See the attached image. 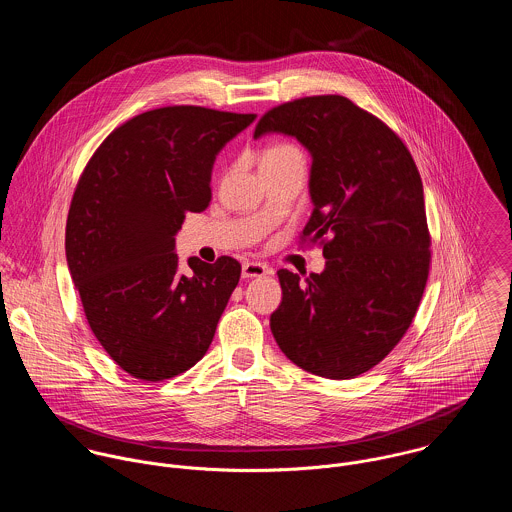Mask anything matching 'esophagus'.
Segmentation results:
<instances>
[{
  "instance_id": "34e87169",
  "label": "esophagus",
  "mask_w": 512,
  "mask_h": 512,
  "mask_svg": "<svg viewBox=\"0 0 512 512\" xmlns=\"http://www.w3.org/2000/svg\"><path fill=\"white\" fill-rule=\"evenodd\" d=\"M272 274V270L262 262H244L242 264V278H262Z\"/></svg>"
}]
</instances>
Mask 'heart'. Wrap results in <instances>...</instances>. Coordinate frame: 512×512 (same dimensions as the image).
I'll return each instance as SVG.
<instances>
[{"label":"heart","instance_id":"b5f03b06","mask_svg":"<svg viewBox=\"0 0 512 512\" xmlns=\"http://www.w3.org/2000/svg\"><path fill=\"white\" fill-rule=\"evenodd\" d=\"M295 153H299L297 147L282 144V146H274L270 147V149H266L264 155H262V161H266V159H278V157H286V155H295Z\"/></svg>","mask_w":512,"mask_h":512}]
</instances>
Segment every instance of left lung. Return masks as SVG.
I'll list each match as a JSON object with an SVG mask.
<instances>
[{"label": "left lung", "mask_w": 512, "mask_h": 512, "mask_svg": "<svg viewBox=\"0 0 512 512\" xmlns=\"http://www.w3.org/2000/svg\"><path fill=\"white\" fill-rule=\"evenodd\" d=\"M292 136L311 155L313 213L303 240L323 244L325 270H280L270 327L307 372L355 378L408 331L430 272L418 167L402 140L345 96H307L266 112L254 138Z\"/></svg>", "instance_id": "left-lung-1"}]
</instances>
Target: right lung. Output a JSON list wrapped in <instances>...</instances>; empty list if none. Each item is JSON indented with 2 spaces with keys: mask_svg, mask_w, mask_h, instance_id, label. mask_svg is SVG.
<instances>
[{
  "mask_svg": "<svg viewBox=\"0 0 512 512\" xmlns=\"http://www.w3.org/2000/svg\"><path fill=\"white\" fill-rule=\"evenodd\" d=\"M201 106H167L116 128L84 167L65 250L84 315L128 374L159 382L197 365L238 286L240 264L189 258L179 272L175 234L211 201L220 149L254 122Z\"/></svg>",
  "mask_w": 512,
  "mask_h": 512,
  "instance_id": "1",
  "label": "right lung"
}]
</instances>
